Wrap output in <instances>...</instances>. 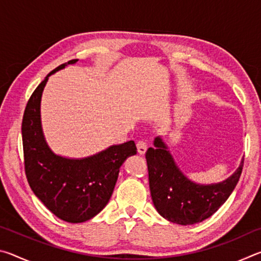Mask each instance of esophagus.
<instances>
[{
  "instance_id": "1",
  "label": "esophagus",
  "mask_w": 261,
  "mask_h": 261,
  "mask_svg": "<svg viewBox=\"0 0 261 261\" xmlns=\"http://www.w3.org/2000/svg\"><path fill=\"white\" fill-rule=\"evenodd\" d=\"M137 151H138L140 155H144V154L147 151V144L145 143L144 140L138 141V143H137Z\"/></svg>"
}]
</instances>
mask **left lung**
I'll return each instance as SVG.
<instances>
[{
  "label": "left lung",
  "mask_w": 261,
  "mask_h": 261,
  "mask_svg": "<svg viewBox=\"0 0 261 261\" xmlns=\"http://www.w3.org/2000/svg\"><path fill=\"white\" fill-rule=\"evenodd\" d=\"M146 152L149 190L158 213L170 222L182 226L202 222L226 202L241 177L244 158L223 182L198 184L183 174L160 136Z\"/></svg>",
  "instance_id": "left-lung-1"
}]
</instances>
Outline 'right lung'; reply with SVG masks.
<instances>
[{
	"label": "right lung",
	"mask_w": 261,
	"mask_h": 261,
	"mask_svg": "<svg viewBox=\"0 0 261 261\" xmlns=\"http://www.w3.org/2000/svg\"><path fill=\"white\" fill-rule=\"evenodd\" d=\"M77 61L61 64L47 74L31 95L21 123L25 173L30 187L53 214L70 223L85 222L105 208L123 162L137 154L134 140L82 159L59 155L48 146L40 114L43 88L53 73Z\"/></svg>",
	"instance_id": "1"
}]
</instances>
